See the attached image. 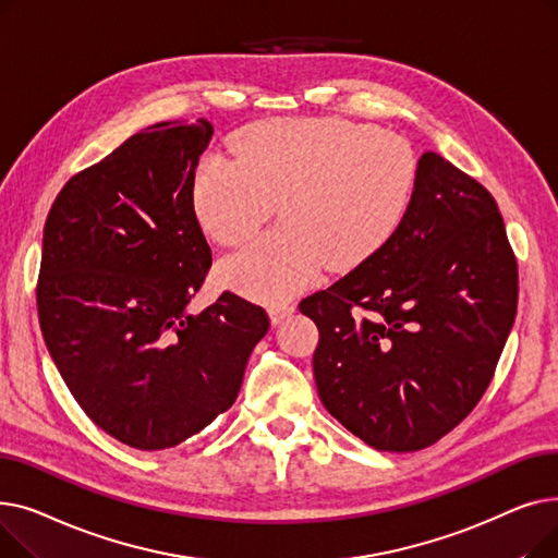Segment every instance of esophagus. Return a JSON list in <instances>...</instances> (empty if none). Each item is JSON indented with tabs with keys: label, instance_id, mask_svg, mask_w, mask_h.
<instances>
[{
	"label": "esophagus",
	"instance_id": "1",
	"mask_svg": "<svg viewBox=\"0 0 558 558\" xmlns=\"http://www.w3.org/2000/svg\"><path fill=\"white\" fill-rule=\"evenodd\" d=\"M294 312H296V307L291 305V303H274V305H269V316H271V324L274 326L282 324V320L289 318Z\"/></svg>",
	"mask_w": 558,
	"mask_h": 558
}]
</instances>
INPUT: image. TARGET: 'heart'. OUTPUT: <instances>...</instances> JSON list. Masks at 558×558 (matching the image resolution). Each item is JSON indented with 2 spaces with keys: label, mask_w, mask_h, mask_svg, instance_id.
Returning a JSON list of instances; mask_svg holds the SVG:
<instances>
[{
  "label": "heart",
  "mask_w": 558,
  "mask_h": 558,
  "mask_svg": "<svg viewBox=\"0 0 558 558\" xmlns=\"http://www.w3.org/2000/svg\"><path fill=\"white\" fill-rule=\"evenodd\" d=\"M234 160L210 156L194 208L221 246H238L276 213L282 223L219 264L248 299L280 303L324 267L350 271L387 246L418 187L409 140L350 120H269L242 131Z\"/></svg>",
  "instance_id": "b5f03b06"
}]
</instances>
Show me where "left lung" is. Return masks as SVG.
I'll list each match as a JSON object with an SVG mask.
<instances>
[{
  "label": "left lung",
  "mask_w": 558,
  "mask_h": 558,
  "mask_svg": "<svg viewBox=\"0 0 558 558\" xmlns=\"http://www.w3.org/2000/svg\"><path fill=\"white\" fill-rule=\"evenodd\" d=\"M400 230L301 301L328 412L385 452L423 450L473 412L518 310V264L490 192L434 151Z\"/></svg>",
  "instance_id": "obj_1"
}]
</instances>
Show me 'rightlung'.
Listing matches in <instances>:
<instances>
[{
    "mask_svg": "<svg viewBox=\"0 0 558 558\" xmlns=\"http://www.w3.org/2000/svg\"><path fill=\"white\" fill-rule=\"evenodd\" d=\"M208 120L160 122L78 171L45 221L38 318L74 400L106 434L165 450L232 407L269 316L223 294L187 312L213 264L194 213Z\"/></svg>",
    "mask_w": 558,
    "mask_h": 558,
    "instance_id": "1",
    "label": "right lung"
}]
</instances>
